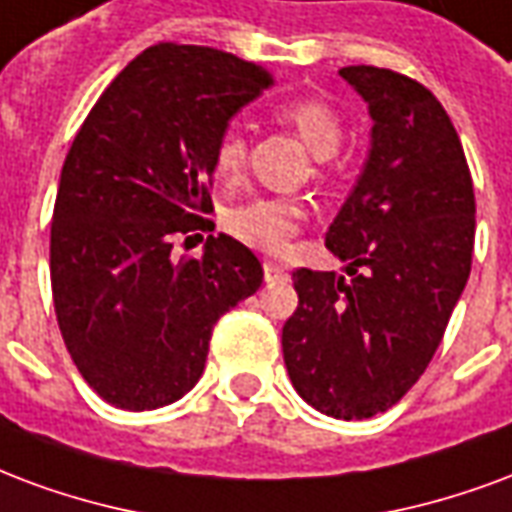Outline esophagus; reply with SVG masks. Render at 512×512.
Masks as SVG:
<instances>
[{
  "label": "esophagus",
  "mask_w": 512,
  "mask_h": 512,
  "mask_svg": "<svg viewBox=\"0 0 512 512\" xmlns=\"http://www.w3.org/2000/svg\"><path fill=\"white\" fill-rule=\"evenodd\" d=\"M263 271H266V282H276V279H285L287 276L285 266H279L274 260H266V263H263Z\"/></svg>",
  "instance_id": "obj_1"
}]
</instances>
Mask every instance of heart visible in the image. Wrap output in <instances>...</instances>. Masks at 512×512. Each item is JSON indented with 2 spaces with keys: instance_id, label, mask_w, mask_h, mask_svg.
<instances>
[{
  "instance_id": "1",
  "label": "heart",
  "mask_w": 512,
  "mask_h": 512,
  "mask_svg": "<svg viewBox=\"0 0 512 512\" xmlns=\"http://www.w3.org/2000/svg\"><path fill=\"white\" fill-rule=\"evenodd\" d=\"M274 121L293 130L317 160L333 157L344 138L339 111L317 97H298L274 105ZM246 165V138L238 127L219 132L211 154V170L222 184H233ZM306 217V206L295 198H246L225 211V227L244 244L279 252L295 236Z\"/></svg>"
}]
</instances>
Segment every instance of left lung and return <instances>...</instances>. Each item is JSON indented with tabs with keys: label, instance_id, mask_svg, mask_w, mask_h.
<instances>
[{
	"label": "left lung",
	"instance_id": "obj_1",
	"mask_svg": "<svg viewBox=\"0 0 512 512\" xmlns=\"http://www.w3.org/2000/svg\"><path fill=\"white\" fill-rule=\"evenodd\" d=\"M369 105V154L325 233L344 276L298 268L282 328L293 388L331 418L385 412L426 372L464 293L475 192L450 116L434 94L382 67H342Z\"/></svg>",
	"mask_w": 512,
	"mask_h": 512
}]
</instances>
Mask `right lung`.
I'll return each instance as SVG.
<instances>
[{"instance_id":"right-lung-1","label":"right lung","mask_w":512,"mask_h":512,"mask_svg":"<svg viewBox=\"0 0 512 512\" xmlns=\"http://www.w3.org/2000/svg\"><path fill=\"white\" fill-rule=\"evenodd\" d=\"M271 83L233 54L151 45L75 135L51 225L56 320L83 380L119 410L192 391L217 320L263 282L252 249L225 233L208 236L198 260L170 249L214 230V143Z\"/></svg>"}]
</instances>
